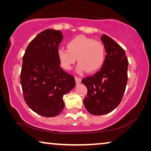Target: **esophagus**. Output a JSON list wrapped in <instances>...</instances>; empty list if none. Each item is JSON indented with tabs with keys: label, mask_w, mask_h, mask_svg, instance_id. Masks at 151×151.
I'll use <instances>...</instances> for the list:
<instances>
[{
	"label": "esophagus",
	"mask_w": 151,
	"mask_h": 151,
	"mask_svg": "<svg viewBox=\"0 0 151 151\" xmlns=\"http://www.w3.org/2000/svg\"><path fill=\"white\" fill-rule=\"evenodd\" d=\"M75 80H76V82L77 84H80V82H81V78H78V77H75Z\"/></svg>",
	"instance_id": "34e87169"
}]
</instances>
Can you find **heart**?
Segmentation results:
<instances>
[{"label": "heart", "mask_w": 151, "mask_h": 151, "mask_svg": "<svg viewBox=\"0 0 151 151\" xmlns=\"http://www.w3.org/2000/svg\"><path fill=\"white\" fill-rule=\"evenodd\" d=\"M67 49L61 47L57 51V57L60 66L70 70L78 58V73L84 71L93 73L102 67L105 60V48L102 43L84 36H78L67 43Z\"/></svg>", "instance_id": "obj_1"}]
</instances>
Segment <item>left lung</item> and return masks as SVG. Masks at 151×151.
Masks as SVG:
<instances>
[{
	"mask_svg": "<svg viewBox=\"0 0 151 151\" xmlns=\"http://www.w3.org/2000/svg\"><path fill=\"white\" fill-rule=\"evenodd\" d=\"M107 54L102 68L93 76L82 79L87 88L84 105L88 113L102 115L119 104L128 80L129 62L125 51L110 37H101Z\"/></svg>",
	"mask_w": 151,
	"mask_h": 151,
	"instance_id": "obj_1",
	"label": "left lung"
}]
</instances>
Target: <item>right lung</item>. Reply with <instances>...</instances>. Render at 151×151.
<instances>
[{"instance_id": "add662e5", "label": "right lung", "mask_w": 151, "mask_h": 151, "mask_svg": "<svg viewBox=\"0 0 151 151\" xmlns=\"http://www.w3.org/2000/svg\"><path fill=\"white\" fill-rule=\"evenodd\" d=\"M63 38L60 30L51 29L37 35L22 57L20 84L25 102L35 113L55 117L63 110V96L76 86L75 78L60 66L58 45Z\"/></svg>"}]
</instances>
